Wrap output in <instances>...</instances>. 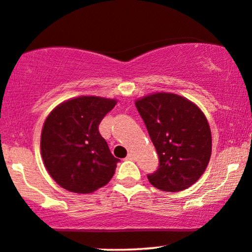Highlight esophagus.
Returning a JSON list of instances; mask_svg holds the SVG:
<instances>
[{"instance_id": "1", "label": "esophagus", "mask_w": 252, "mask_h": 252, "mask_svg": "<svg viewBox=\"0 0 252 252\" xmlns=\"http://www.w3.org/2000/svg\"><path fill=\"white\" fill-rule=\"evenodd\" d=\"M134 158H135V155L132 153H129L128 156H126V159H129V160H132Z\"/></svg>"}]
</instances>
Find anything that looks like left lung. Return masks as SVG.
<instances>
[{"instance_id": "obj_1", "label": "left lung", "mask_w": 252, "mask_h": 252, "mask_svg": "<svg viewBox=\"0 0 252 252\" xmlns=\"http://www.w3.org/2000/svg\"><path fill=\"white\" fill-rule=\"evenodd\" d=\"M158 155V169L148 174L154 187L176 192L198 181L211 156V131L197 105L175 94L158 93L136 101Z\"/></svg>"}]
</instances>
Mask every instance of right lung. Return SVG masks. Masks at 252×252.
Listing matches in <instances>:
<instances>
[{
  "label": "right lung",
  "instance_id": "obj_1",
  "mask_svg": "<svg viewBox=\"0 0 252 252\" xmlns=\"http://www.w3.org/2000/svg\"><path fill=\"white\" fill-rule=\"evenodd\" d=\"M115 99L81 96L56 107L41 135L44 165L59 186L71 192L90 193L111 180L120 159L113 156L98 131Z\"/></svg>",
  "mask_w": 252,
  "mask_h": 252
}]
</instances>
